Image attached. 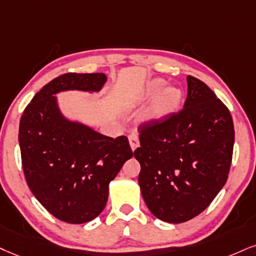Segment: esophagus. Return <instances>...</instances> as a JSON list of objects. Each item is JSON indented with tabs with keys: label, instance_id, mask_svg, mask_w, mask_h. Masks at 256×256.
<instances>
[{
	"label": "esophagus",
	"instance_id": "esophagus-1",
	"mask_svg": "<svg viewBox=\"0 0 256 256\" xmlns=\"http://www.w3.org/2000/svg\"><path fill=\"white\" fill-rule=\"evenodd\" d=\"M128 140H129V144H130V148H132V150H136V148L138 147V135L136 134H130L128 136Z\"/></svg>",
	"mask_w": 256,
	"mask_h": 256
}]
</instances>
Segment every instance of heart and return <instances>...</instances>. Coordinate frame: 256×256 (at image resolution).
Listing matches in <instances>:
<instances>
[{
	"instance_id": "obj_1",
	"label": "heart",
	"mask_w": 256,
	"mask_h": 256,
	"mask_svg": "<svg viewBox=\"0 0 256 256\" xmlns=\"http://www.w3.org/2000/svg\"><path fill=\"white\" fill-rule=\"evenodd\" d=\"M164 80H152L144 86L142 98L150 100V106L144 110L142 120L147 123L162 122L178 112L182 103V91L180 88L166 86Z\"/></svg>"
}]
</instances>
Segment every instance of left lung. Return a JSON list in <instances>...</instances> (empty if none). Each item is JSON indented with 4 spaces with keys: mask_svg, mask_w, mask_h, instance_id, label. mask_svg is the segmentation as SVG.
Segmentation results:
<instances>
[{
    "mask_svg": "<svg viewBox=\"0 0 256 256\" xmlns=\"http://www.w3.org/2000/svg\"><path fill=\"white\" fill-rule=\"evenodd\" d=\"M184 108L140 127L138 185L156 218L182 223L209 206L228 179L235 132L232 115L203 82L188 76Z\"/></svg>",
    "mask_w": 256,
    "mask_h": 256,
    "instance_id": "left-lung-1",
    "label": "left lung"
}]
</instances>
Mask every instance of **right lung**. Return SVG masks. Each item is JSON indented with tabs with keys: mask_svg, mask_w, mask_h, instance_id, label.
<instances>
[{
	"mask_svg": "<svg viewBox=\"0 0 256 256\" xmlns=\"http://www.w3.org/2000/svg\"><path fill=\"white\" fill-rule=\"evenodd\" d=\"M104 74H65L36 94L18 128L22 167L32 194L56 218L82 224L106 208L110 182L133 156L128 138L106 136L62 112L56 94L98 92Z\"/></svg>",
	"mask_w": 256,
	"mask_h": 256,
	"instance_id": "obj_1",
	"label": "right lung"
}]
</instances>
